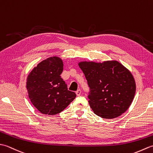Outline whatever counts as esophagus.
I'll use <instances>...</instances> for the list:
<instances>
[{"label":"esophagus","mask_w":153,"mask_h":153,"mask_svg":"<svg viewBox=\"0 0 153 153\" xmlns=\"http://www.w3.org/2000/svg\"><path fill=\"white\" fill-rule=\"evenodd\" d=\"M76 95H77V96H79V95H81V93H82V91H81L80 89H77V90L76 91Z\"/></svg>","instance_id":"1"}]
</instances>
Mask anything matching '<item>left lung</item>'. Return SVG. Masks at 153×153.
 I'll return each mask as SVG.
<instances>
[{"label": "left lung", "mask_w": 153, "mask_h": 153, "mask_svg": "<svg viewBox=\"0 0 153 153\" xmlns=\"http://www.w3.org/2000/svg\"><path fill=\"white\" fill-rule=\"evenodd\" d=\"M78 65L90 87L89 103L95 114L112 119L129 108L134 99L136 84L128 68L117 60L82 61Z\"/></svg>", "instance_id": "1"}]
</instances>
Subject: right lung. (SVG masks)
I'll return each instance as SVG.
<instances>
[{"label": "right lung", "mask_w": 153, "mask_h": 153, "mask_svg": "<svg viewBox=\"0 0 153 153\" xmlns=\"http://www.w3.org/2000/svg\"><path fill=\"white\" fill-rule=\"evenodd\" d=\"M64 64L59 56L47 58L33 68L27 77L26 89L31 103L43 114L56 115L76 98L61 78Z\"/></svg>", "instance_id": "right-lung-1"}]
</instances>
